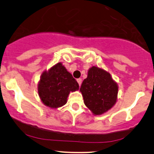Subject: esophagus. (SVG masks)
<instances>
[{
    "label": "esophagus",
    "instance_id": "obj_1",
    "mask_svg": "<svg viewBox=\"0 0 154 154\" xmlns=\"http://www.w3.org/2000/svg\"><path fill=\"white\" fill-rule=\"evenodd\" d=\"M77 82H78L79 85L80 86V85H81V84H82V79H81V78L77 79Z\"/></svg>",
    "mask_w": 154,
    "mask_h": 154
}]
</instances>
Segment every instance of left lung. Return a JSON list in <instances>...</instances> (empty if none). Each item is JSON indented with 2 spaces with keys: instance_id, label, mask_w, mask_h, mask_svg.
<instances>
[{
  "instance_id": "obj_1",
  "label": "left lung",
  "mask_w": 154,
  "mask_h": 154,
  "mask_svg": "<svg viewBox=\"0 0 154 154\" xmlns=\"http://www.w3.org/2000/svg\"><path fill=\"white\" fill-rule=\"evenodd\" d=\"M79 91L86 106L95 115H100L115 104L118 86L109 72L93 66L88 70V77L83 80Z\"/></svg>"
}]
</instances>
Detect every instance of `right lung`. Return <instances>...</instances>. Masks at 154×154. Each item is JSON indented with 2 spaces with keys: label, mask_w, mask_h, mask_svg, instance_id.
Returning a JSON list of instances; mask_svg holds the SVG:
<instances>
[{
  "label": "right lung",
  "mask_w": 154,
  "mask_h": 154,
  "mask_svg": "<svg viewBox=\"0 0 154 154\" xmlns=\"http://www.w3.org/2000/svg\"><path fill=\"white\" fill-rule=\"evenodd\" d=\"M79 89V84L61 63L44 72L38 84V94L47 106L56 109L66 103L70 91Z\"/></svg>",
  "instance_id": "obj_1"
}]
</instances>
